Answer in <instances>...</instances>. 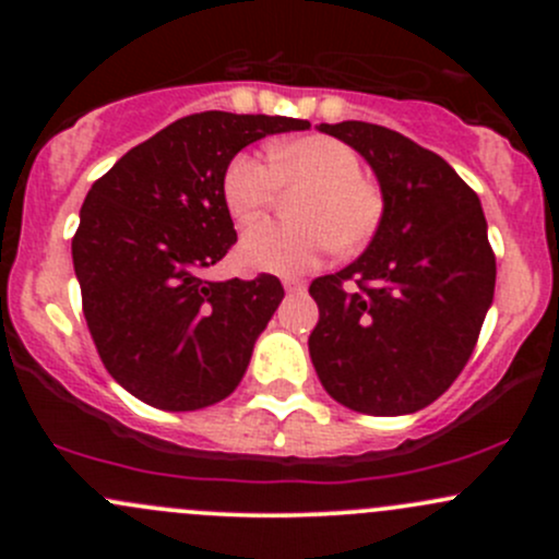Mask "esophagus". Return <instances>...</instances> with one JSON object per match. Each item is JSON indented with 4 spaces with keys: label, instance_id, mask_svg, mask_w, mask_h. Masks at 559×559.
I'll use <instances>...</instances> for the list:
<instances>
[{
    "label": "esophagus",
    "instance_id": "34e87169",
    "mask_svg": "<svg viewBox=\"0 0 559 559\" xmlns=\"http://www.w3.org/2000/svg\"><path fill=\"white\" fill-rule=\"evenodd\" d=\"M284 289L289 292V295H295V292L306 289V284H302L300 278H284Z\"/></svg>",
    "mask_w": 559,
    "mask_h": 559
}]
</instances>
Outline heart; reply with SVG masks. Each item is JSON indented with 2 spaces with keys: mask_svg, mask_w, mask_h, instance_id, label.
Returning a JSON list of instances; mask_svg holds the SVG:
<instances>
[{
  "mask_svg": "<svg viewBox=\"0 0 559 559\" xmlns=\"http://www.w3.org/2000/svg\"><path fill=\"white\" fill-rule=\"evenodd\" d=\"M270 165L238 154L224 167L222 194L229 216L251 224L275 205L281 189L302 191L295 202L300 224H259L240 240V262L262 273H302L335 248L359 251L376 238L386 200L352 145L324 134L284 140L267 151Z\"/></svg>",
  "mask_w": 559,
  "mask_h": 559,
  "instance_id": "1",
  "label": "heart"
}]
</instances>
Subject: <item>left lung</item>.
I'll return each instance as SVG.
<instances>
[{"label": "left lung", "mask_w": 559, "mask_h": 559, "mask_svg": "<svg viewBox=\"0 0 559 559\" xmlns=\"http://www.w3.org/2000/svg\"><path fill=\"white\" fill-rule=\"evenodd\" d=\"M379 175L386 213L362 257L311 284L308 337L321 386L346 408H425L471 359L495 295V251L478 194L432 151L365 121L319 123Z\"/></svg>", "instance_id": "8db88e82"}]
</instances>
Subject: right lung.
Returning <instances> with one entry per match:
<instances>
[{
    "mask_svg": "<svg viewBox=\"0 0 559 559\" xmlns=\"http://www.w3.org/2000/svg\"><path fill=\"white\" fill-rule=\"evenodd\" d=\"M308 127L286 116L191 112L88 189L72 238L83 316L105 370L138 400L197 411L240 384L284 286L270 273L200 275L238 243L224 167L264 134Z\"/></svg>",
    "mask_w": 559,
    "mask_h": 559,
    "instance_id": "obj_1",
    "label": "right lung"
}]
</instances>
